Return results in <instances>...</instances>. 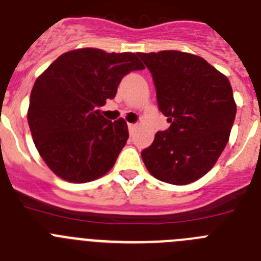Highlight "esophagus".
Listing matches in <instances>:
<instances>
[{
	"label": "esophagus",
	"mask_w": 261,
	"mask_h": 261,
	"mask_svg": "<svg viewBox=\"0 0 261 261\" xmlns=\"http://www.w3.org/2000/svg\"><path fill=\"white\" fill-rule=\"evenodd\" d=\"M135 130H136L135 123H128V131H130V134H133Z\"/></svg>",
	"instance_id": "34e87169"
}]
</instances>
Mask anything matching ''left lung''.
I'll return each instance as SVG.
<instances>
[{"mask_svg":"<svg viewBox=\"0 0 261 261\" xmlns=\"http://www.w3.org/2000/svg\"><path fill=\"white\" fill-rule=\"evenodd\" d=\"M152 72L159 109L170 127L142 152L159 180L183 186L215 166L229 142L237 113L226 75L199 56L179 50L139 53Z\"/></svg>","mask_w":261,"mask_h":261,"instance_id":"8db88e82","label":"left lung"}]
</instances>
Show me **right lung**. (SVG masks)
<instances>
[{"label":"right lung","instance_id":"1","mask_svg":"<svg viewBox=\"0 0 261 261\" xmlns=\"http://www.w3.org/2000/svg\"><path fill=\"white\" fill-rule=\"evenodd\" d=\"M143 69L131 51L81 48L61 55L39 75L27 119L36 149L57 177L86 183L113 168L128 139L127 123L109 121L97 108L114 98L126 74Z\"/></svg>","mask_w":261,"mask_h":261}]
</instances>
